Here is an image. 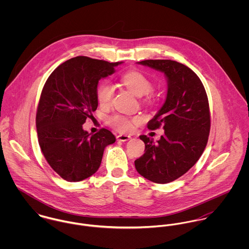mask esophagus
<instances>
[{
    "instance_id": "esophagus-1",
    "label": "esophagus",
    "mask_w": 249,
    "mask_h": 249,
    "mask_svg": "<svg viewBox=\"0 0 249 249\" xmlns=\"http://www.w3.org/2000/svg\"><path fill=\"white\" fill-rule=\"evenodd\" d=\"M129 139H131V137H130V136H127V135H123V134H121V135H118V136H117V140L120 141V142H126V141H128Z\"/></svg>"
}]
</instances>
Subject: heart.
<instances>
[{"mask_svg": "<svg viewBox=\"0 0 249 249\" xmlns=\"http://www.w3.org/2000/svg\"><path fill=\"white\" fill-rule=\"evenodd\" d=\"M123 84L138 97L144 96L143 102L151 104L156 100V97L151 93V80L140 71H127L122 76ZM114 96V88L108 81L101 82L97 87V99L101 106L107 107L111 104ZM140 121L139 118H128L122 115H114L109 118V124L116 130L124 133L131 132L134 124Z\"/></svg>", "mask_w": 249, "mask_h": 249, "instance_id": "heart-1", "label": "heart"}]
</instances>
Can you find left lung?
Instances as JSON below:
<instances>
[{"mask_svg": "<svg viewBox=\"0 0 249 249\" xmlns=\"http://www.w3.org/2000/svg\"><path fill=\"white\" fill-rule=\"evenodd\" d=\"M163 71L168 79L166 102L147 124L165 133L157 142L141 135L144 153L135 160L137 172L147 180L165 184L185 175L200 158L208 142L211 119L205 88L189 67L169 59L138 62Z\"/></svg>", "mask_w": 249, "mask_h": 249, "instance_id": "1", "label": "left lung"}]
</instances>
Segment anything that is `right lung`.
Wrapping results in <instances>:
<instances>
[{
	"label": "right lung",
	"mask_w": 249,
	"mask_h": 249,
	"mask_svg": "<svg viewBox=\"0 0 249 249\" xmlns=\"http://www.w3.org/2000/svg\"><path fill=\"white\" fill-rule=\"evenodd\" d=\"M121 63L72 57L53 71L43 87L36 112L38 142L51 168L69 182L93 176L106 146L116 141L108 129L91 135L82 124L98 107L99 80Z\"/></svg>",
	"instance_id": "right-lung-1"
}]
</instances>
